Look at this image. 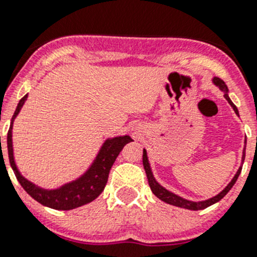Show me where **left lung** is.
I'll list each match as a JSON object with an SVG mask.
<instances>
[{
	"mask_svg": "<svg viewBox=\"0 0 257 257\" xmlns=\"http://www.w3.org/2000/svg\"><path fill=\"white\" fill-rule=\"evenodd\" d=\"M213 83L217 86V87L221 90V91H224V96H225V99L228 100V103L230 104L231 108L234 109L235 114H238V109L237 106L233 104V101L230 100V97L228 96V87H226L225 82L222 81V79L217 78V77H215L213 78ZM244 144H246V142H244ZM244 156H246V145H244V149H243V156H242V162L244 161ZM143 165H144V170L145 172H147V178H148V183H149V187H151L152 192L154 193V196L157 197V198H160L161 201L166 202V203H169V205H172V206H176V207H181V208H187V210H193V211H198V210H203V208L208 207V206L213 205V203H216V202H219L220 199L224 198L225 197L226 193L229 192V190L233 188V185L235 184V181H237L238 176H239L240 174V167L239 170L237 171V174L234 175V178L231 179L230 183L228 184L225 187V189H222L221 192L217 194V196L212 197V198L210 199H206V201H201V202H193V201H188V199H184L181 198V197H179L178 194H174V193H171L170 190H167L166 188H163L161 184L157 183V180L154 179L153 176V172H152V169H151V165H149V161H148V156H147V151H143Z\"/></svg>",
	"mask_w": 257,
	"mask_h": 257,
	"instance_id": "left-lung-1",
	"label": "left lung"
}]
</instances>
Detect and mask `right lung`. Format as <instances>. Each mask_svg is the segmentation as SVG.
Masks as SVG:
<instances>
[{"label": "right lung", "mask_w": 257, "mask_h": 257, "mask_svg": "<svg viewBox=\"0 0 257 257\" xmlns=\"http://www.w3.org/2000/svg\"><path fill=\"white\" fill-rule=\"evenodd\" d=\"M27 97H28V95H24L20 99L19 104H18L17 109H15V113H14L13 118H11L10 128H9L8 133L9 161H10L11 169H13L14 174L17 176L20 185L24 188V190L28 193L32 198L40 202L41 205L54 208V210H73V208H77L79 206H83L86 203L92 202L95 198L100 196V193L105 188L109 171L112 169L113 163H114L119 152L122 151V148L127 143L133 142V139L128 135L115 136V138L106 139L104 144L101 145L100 151L97 153L92 165L78 179L64 184V185H61L60 188H56V189H44V188H40L36 184L27 180L20 174L17 167V163H15V160H14L13 123L14 119L19 114L22 106L26 103Z\"/></svg>", "instance_id": "1"}]
</instances>
